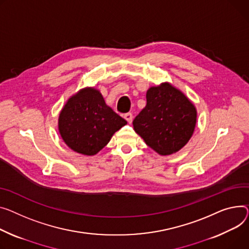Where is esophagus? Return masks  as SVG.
Here are the masks:
<instances>
[{
    "label": "esophagus",
    "mask_w": 249,
    "mask_h": 249,
    "mask_svg": "<svg viewBox=\"0 0 249 249\" xmlns=\"http://www.w3.org/2000/svg\"><path fill=\"white\" fill-rule=\"evenodd\" d=\"M124 118L127 120L128 123H131L132 120H133V115H132V113H126L124 114Z\"/></svg>",
    "instance_id": "1"
}]
</instances>
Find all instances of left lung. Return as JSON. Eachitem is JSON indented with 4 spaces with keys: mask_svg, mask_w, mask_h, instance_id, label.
<instances>
[{
    "mask_svg": "<svg viewBox=\"0 0 249 249\" xmlns=\"http://www.w3.org/2000/svg\"><path fill=\"white\" fill-rule=\"evenodd\" d=\"M146 102L133 121L134 130L159 154L177 152L193 134L196 124L194 105L168 83L149 89Z\"/></svg>",
    "mask_w": 249,
    "mask_h": 249,
    "instance_id": "left-lung-1",
    "label": "left lung"
}]
</instances>
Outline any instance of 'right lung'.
I'll return each mask as SVG.
<instances>
[{"label": "right lung", "instance_id": "add662e5", "mask_svg": "<svg viewBox=\"0 0 249 249\" xmlns=\"http://www.w3.org/2000/svg\"><path fill=\"white\" fill-rule=\"evenodd\" d=\"M127 121L106 105L94 88L79 91L66 103L59 117L60 134L72 150L95 155Z\"/></svg>", "mask_w": 249, "mask_h": 249}]
</instances>
